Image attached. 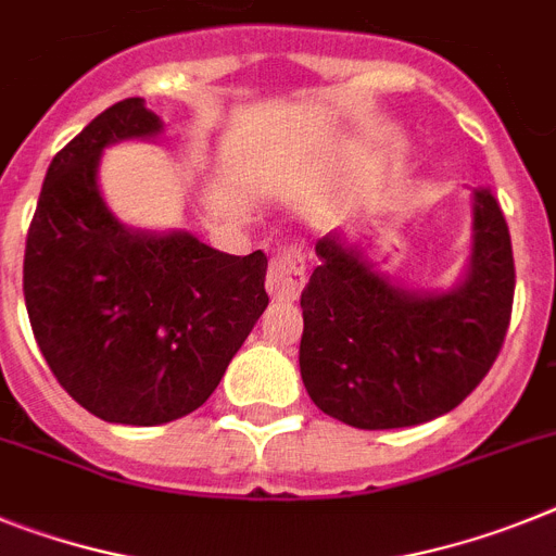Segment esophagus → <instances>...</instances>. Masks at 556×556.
I'll return each instance as SVG.
<instances>
[{
	"instance_id": "esophagus-1",
	"label": "esophagus",
	"mask_w": 556,
	"mask_h": 556,
	"mask_svg": "<svg viewBox=\"0 0 556 556\" xmlns=\"http://www.w3.org/2000/svg\"><path fill=\"white\" fill-rule=\"evenodd\" d=\"M307 282L305 270V254L300 249H282L268 265V277H265V288L274 300L293 302L302 293Z\"/></svg>"
}]
</instances>
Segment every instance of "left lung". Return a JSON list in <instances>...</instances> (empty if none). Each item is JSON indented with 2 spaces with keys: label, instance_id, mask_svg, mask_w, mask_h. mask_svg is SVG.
<instances>
[{
  "label": "left lung",
  "instance_id": "obj_1",
  "mask_svg": "<svg viewBox=\"0 0 556 556\" xmlns=\"http://www.w3.org/2000/svg\"><path fill=\"white\" fill-rule=\"evenodd\" d=\"M302 291L300 372L321 413L358 429H399L450 413L503 348L515 300L506 217L472 191V251L450 291L399 286L344 231L316 242Z\"/></svg>",
  "mask_w": 556,
  "mask_h": 556
}]
</instances>
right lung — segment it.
<instances>
[{
	"mask_svg": "<svg viewBox=\"0 0 556 556\" xmlns=\"http://www.w3.org/2000/svg\"><path fill=\"white\" fill-rule=\"evenodd\" d=\"M143 98L92 118L53 157L25 245V305L41 356L87 413L157 427L194 413L268 307V256L223 254L189 231H141L98 189L104 149L149 141Z\"/></svg>",
	"mask_w": 556,
	"mask_h": 556,
	"instance_id": "1",
	"label": "right lung"
}]
</instances>
